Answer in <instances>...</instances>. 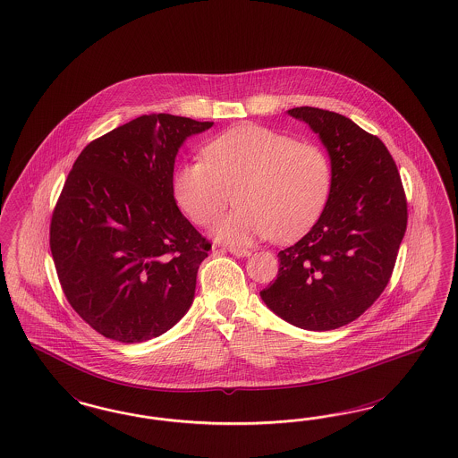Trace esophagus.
Wrapping results in <instances>:
<instances>
[{"label": "esophagus", "instance_id": "esophagus-1", "mask_svg": "<svg viewBox=\"0 0 458 458\" xmlns=\"http://www.w3.org/2000/svg\"><path fill=\"white\" fill-rule=\"evenodd\" d=\"M227 251L231 252V254H234L237 258H248V256L251 254V252L248 251V250H244V248H234V246H229Z\"/></svg>", "mask_w": 458, "mask_h": 458}]
</instances>
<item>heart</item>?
Returning <instances> with one entry per match:
<instances>
[{
	"mask_svg": "<svg viewBox=\"0 0 458 458\" xmlns=\"http://www.w3.org/2000/svg\"><path fill=\"white\" fill-rule=\"evenodd\" d=\"M204 158L178 165L174 197L195 224L208 225L234 191L239 207L212 229L229 244L295 239L320 217L332 191L322 148L265 126L237 124L207 143Z\"/></svg>",
	"mask_w": 458,
	"mask_h": 458,
	"instance_id": "b5f03b06",
	"label": "heart"
}]
</instances>
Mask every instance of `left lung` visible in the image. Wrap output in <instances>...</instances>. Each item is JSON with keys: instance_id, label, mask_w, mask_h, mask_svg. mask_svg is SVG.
<instances>
[{"instance_id": "8db88e82", "label": "left lung", "mask_w": 458, "mask_h": 458, "mask_svg": "<svg viewBox=\"0 0 458 458\" xmlns=\"http://www.w3.org/2000/svg\"><path fill=\"white\" fill-rule=\"evenodd\" d=\"M288 114L318 134L332 165V191L310 231L278 252V278L259 295L288 324L334 330L383 293L406 233V197L377 136L318 107H293Z\"/></svg>"}]
</instances>
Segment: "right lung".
<instances>
[{
  "label": "right lung",
  "mask_w": 458,
  "mask_h": 458,
  "mask_svg": "<svg viewBox=\"0 0 458 458\" xmlns=\"http://www.w3.org/2000/svg\"><path fill=\"white\" fill-rule=\"evenodd\" d=\"M214 123L145 114L90 141L65 180L50 224L62 290L107 339L138 344L189 311L210 242L180 212L178 149Z\"/></svg>",
  "instance_id": "1"
}]
</instances>
